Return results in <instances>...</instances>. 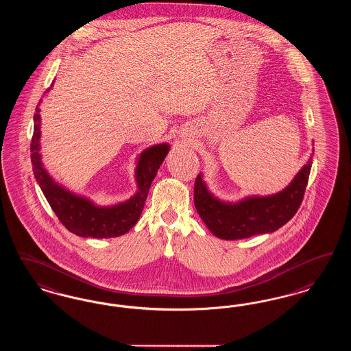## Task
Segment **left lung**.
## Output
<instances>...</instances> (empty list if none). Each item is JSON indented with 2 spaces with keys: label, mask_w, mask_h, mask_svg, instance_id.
Masks as SVG:
<instances>
[{
  "label": "left lung",
  "mask_w": 351,
  "mask_h": 351,
  "mask_svg": "<svg viewBox=\"0 0 351 351\" xmlns=\"http://www.w3.org/2000/svg\"><path fill=\"white\" fill-rule=\"evenodd\" d=\"M312 154L290 184L273 195H250L238 201L215 196L202 172L195 184V206L211 234L223 240H239L270 234L286 225L299 209L308 182Z\"/></svg>",
  "instance_id": "1"
}]
</instances>
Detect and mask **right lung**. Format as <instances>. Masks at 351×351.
Wrapping results in <instances>:
<instances>
[{
  "label": "right lung",
  "instance_id": "1",
  "mask_svg": "<svg viewBox=\"0 0 351 351\" xmlns=\"http://www.w3.org/2000/svg\"><path fill=\"white\" fill-rule=\"evenodd\" d=\"M55 82V81H53ZM44 93H49L53 87ZM40 99L36 111L34 114V136L31 142V163L35 179L39 184L44 196L52 210L55 211L61 223L71 232L82 238L108 239L117 238L126 234L140 219L146 198L152 182L156 176V172L162 166L165 158L169 154V146L167 142L156 143L145 150L136 158L134 180L136 193L123 202L114 205L100 206L93 199L86 196L77 195L57 182L51 173L47 171L42 160V117H40Z\"/></svg>",
  "mask_w": 351,
  "mask_h": 351
}]
</instances>
